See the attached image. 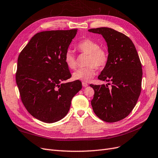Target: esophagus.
I'll return each mask as SVG.
<instances>
[{"mask_svg": "<svg viewBox=\"0 0 158 158\" xmlns=\"http://www.w3.org/2000/svg\"><path fill=\"white\" fill-rule=\"evenodd\" d=\"M82 85H83V87H86V86H88V84L86 83H85V82H83L82 83Z\"/></svg>", "mask_w": 158, "mask_h": 158, "instance_id": "34e87169", "label": "esophagus"}]
</instances>
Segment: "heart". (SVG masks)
I'll use <instances>...</instances> for the list:
<instances>
[{
    "label": "heart",
    "instance_id": "b5f03b06",
    "mask_svg": "<svg viewBox=\"0 0 158 158\" xmlns=\"http://www.w3.org/2000/svg\"><path fill=\"white\" fill-rule=\"evenodd\" d=\"M79 52L88 54L86 65L85 68H79L74 72L72 77L74 80H80L85 82H89L94 77L96 74L95 68H102L108 61V54L102 48H100L99 44L90 39H85L81 40L76 47ZM64 62L70 69L76 67V59L73 54L68 50L64 55Z\"/></svg>",
    "mask_w": 158,
    "mask_h": 158
}]
</instances>
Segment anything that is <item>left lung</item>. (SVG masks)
<instances>
[{"label":"left lung","mask_w":158,"mask_h":158,"mask_svg":"<svg viewBox=\"0 0 158 158\" xmlns=\"http://www.w3.org/2000/svg\"><path fill=\"white\" fill-rule=\"evenodd\" d=\"M101 35L108 47V61L98 79L110 83L90 85L94 90L91 105L94 114L106 122L113 123L128 115L140 94L142 65L133 41L123 33L108 27L89 29Z\"/></svg>","instance_id":"obj_1"}]
</instances>
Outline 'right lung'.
<instances>
[{
  "mask_svg": "<svg viewBox=\"0 0 158 158\" xmlns=\"http://www.w3.org/2000/svg\"><path fill=\"white\" fill-rule=\"evenodd\" d=\"M77 30L38 33L19 55L16 83L25 108L38 120L52 123L63 119L82 89L79 80L63 83L72 77L64 59Z\"/></svg>",
  "mask_w": 158,
  "mask_h": 158,
  "instance_id": "right-lung-1",
  "label": "right lung"
}]
</instances>
